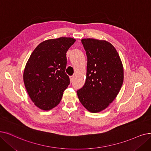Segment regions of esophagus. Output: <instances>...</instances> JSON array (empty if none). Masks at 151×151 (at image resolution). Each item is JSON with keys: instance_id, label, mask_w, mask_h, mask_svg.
<instances>
[{"instance_id": "34e87169", "label": "esophagus", "mask_w": 151, "mask_h": 151, "mask_svg": "<svg viewBox=\"0 0 151 151\" xmlns=\"http://www.w3.org/2000/svg\"><path fill=\"white\" fill-rule=\"evenodd\" d=\"M74 79H75V77H74V76H70V81H71V82H73V80H74Z\"/></svg>"}]
</instances>
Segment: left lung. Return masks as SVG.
Listing matches in <instances>:
<instances>
[{
  "label": "left lung",
  "mask_w": 151,
  "mask_h": 151,
  "mask_svg": "<svg viewBox=\"0 0 151 151\" xmlns=\"http://www.w3.org/2000/svg\"><path fill=\"white\" fill-rule=\"evenodd\" d=\"M87 56L86 79L76 93L89 112H101L119 94L123 81V68L115 48L107 41L83 39Z\"/></svg>",
  "instance_id": "1"
}]
</instances>
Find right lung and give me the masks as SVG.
<instances>
[{"label":"right lung","mask_w":151,"mask_h":151,"mask_svg":"<svg viewBox=\"0 0 151 151\" xmlns=\"http://www.w3.org/2000/svg\"><path fill=\"white\" fill-rule=\"evenodd\" d=\"M76 40L62 37L39 44L32 52L24 70L23 80L32 101L44 110L60 103L70 83L65 73L67 52Z\"/></svg>","instance_id":"add662e5"}]
</instances>
